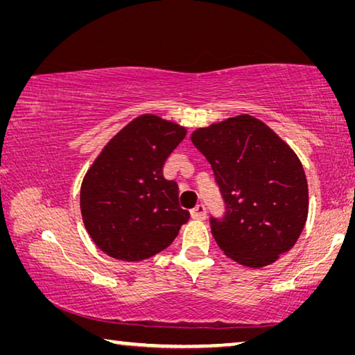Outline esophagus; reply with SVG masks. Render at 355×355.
<instances>
[{
  "label": "esophagus",
  "instance_id": "obj_1",
  "mask_svg": "<svg viewBox=\"0 0 355 355\" xmlns=\"http://www.w3.org/2000/svg\"><path fill=\"white\" fill-rule=\"evenodd\" d=\"M191 216H192V219H205V216H207L205 205H203V203L196 205V208L191 211Z\"/></svg>",
  "mask_w": 355,
  "mask_h": 355
}]
</instances>
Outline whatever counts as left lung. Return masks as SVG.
Returning <instances> with one entry per match:
<instances>
[{
    "label": "left lung",
    "instance_id": "left-lung-1",
    "mask_svg": "<svg viewBox=\"0 0 355 355\" xmlns=\"http://www.w3.org/2000/svg\"><path fill=\"white\" fill-rule=\"evenodd\" d=\"M191 142L211 166L225 205L220 218L209 216L220 250L249 268L290 250L309 213L307 178L293 150L248 114L196 130Z\"/></svg>",
    "mask_w": 355,
    "mask_h": 355
}]
</instances>
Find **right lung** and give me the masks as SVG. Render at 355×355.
Masks as SVG:
<instances>
[{"mask_svg": "<svg viewBox=\"0 0 355 355\" xmlns=\"http://www.w3.org/2000/svg\"><path fill=\"white\" fill-rule=\"evenodd\" d=\"M186 130L141 116L107 142L81 184L80 205L94 243L112 258L141 261L169 248L189 213L178 186L163 177L167 156Z\"/></svg>", "mask_w": 355, "mask_h": 355, "instance_id": "1", "label": "right lung"}]
</instances>
